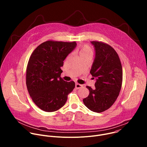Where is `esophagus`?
Returning a JSON list of instances; mask_svg holds the SVG:
<instances>
[{"instance_id": "1", "label": "esophagus", "mask_w": 147, "mask_h": 147, "mask_svg": "<svg viewBox=\"0 0 147 147\" xmlns=\"http://www.w3.org/2000/svg\"><path fill=\"white\" fill-rule=\"evenodd\" d=\"M82 87V85L80 84H78V83H76V86H75V87L76 89H79L80 88H81Z\"/></svg>"}]
</instances>
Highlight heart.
<instances>
[{
    "label": "heart",
    "instance_id": "1",
    "mask_svg": "<svg viewBox=\"0 0 147 147\" xmlns=\"http://www.w3.org/2000/svg\"><path fill=\"white\" fill-rule=\"evenodd\" d=\"M78 53L80 56L84 55H88V54L92 55V50L88 45H85L80 48V49H79Z\"/></svg>",
    "mask_w": 147,
    "mask_h": 147
}]
</instances>
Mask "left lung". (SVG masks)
Returning a JSON list of instances; mask_svg holds the SVG:
<instances>
[{"label": "left lung", "instance_id": "8db88e82", "mask_svg": "<svg viewBox=\"0 0 147 147\" xmlns=\"http://www.w3.org/2000/svg\"><path fill=\"white\" fill-rule=\"evenodd\" d=\"M91 43L95 56L90 73L96 82L94 89L87 86L90 94L83 102L91 111L100 113L111 108L119 95L123 80L122 67L112 47L98 41Z\"/></svg>", "mask_w": 147, "mask_h": 147}]
</instances>
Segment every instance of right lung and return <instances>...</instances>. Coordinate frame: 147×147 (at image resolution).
Returning <instances> with one entry per match:
<instances>
[{
    "mask_svg": "<svg viewBox=\"0 0 147 147\" xmlns=\"http://www.w3.org/2000/svg\"><path fill=\"white\" fill-rule=\"evenodd\" d=\"M76 42L48 40L31 54L27 67L26 85L36 105L44 111H57L65 105L75 87L74 81L60 77L63 61L76 47Z\"/></svg>",
    "mask_w": 147,
    "mask_h": 147,
    "instance_id": "obj_1",
    "label": "right lung"
}]
</instances>
